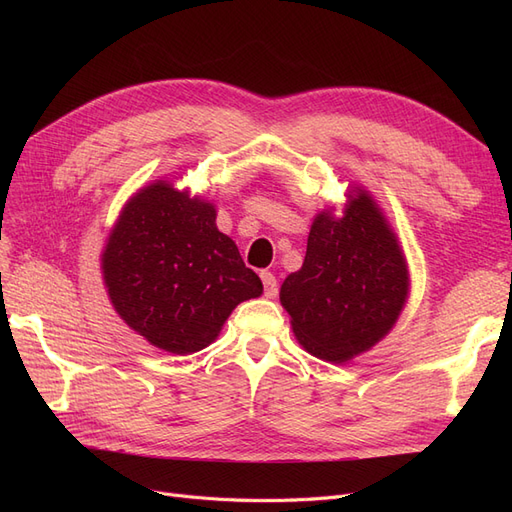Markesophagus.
<instances>
[{
    "mask_svg": "<svg viewBox=\"0 0 512 512\" xmlns=\"http://www.w3.org/2000/svg\"><path fill=\"white\" fill-rule=\"evenodd\" d=\"M260 280H262V286H265V297L267 299H275V294H277L275 275L271 271H262L260 273Z\"/></svg>",
    "mask_w": 512,
    "mask_h": 512,
    "instance_id": "34e87169",
    "label": "esophagus"
}]
</instances>
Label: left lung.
<instances>
[{
    "label": "left lung",
    "instance_id": "1",
    "mask_svg": "<svg viewBox=\"0 0 512 512\" xmlns=\"http://www.w3.org/2000/svg\"><path fill=\"white\" fill-rule=\"evenodd\" d=\"M408 294L410 271L395 230L371 192L354 185L342 213H316L303 267L286 277L280 301L309 354L346 363L391 333Z\"/></svg>",
    "mask_w": 512,
    "mask_h": 512
}]
</instances>
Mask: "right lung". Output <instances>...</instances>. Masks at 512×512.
Masks as SVG:
<instances>
[{
    "mask_svg": "<svg viewBox=\"0 0 512 512\" xmlns=\"http://www.w3.org/2000/svg\"><path fill=\"white\" fill-rule=\"evenodd\" d=\"M209 200L158 179L123 205L100 256L119 318L151 346L192 354L218 339L239 303L262 294Z\"/></svg>",
    "mask_w": 512,
    "mask_h": 512,
    "instance_id": "1",
    "label": "right lung"
}]
</instances>
